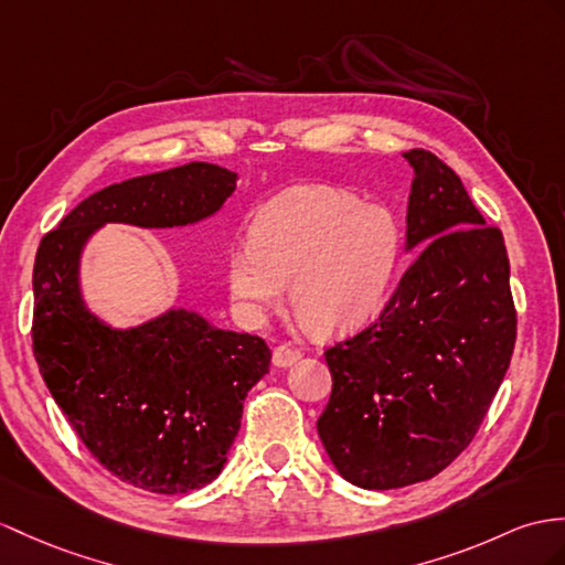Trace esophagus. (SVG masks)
<instances>
[{
  "label": "esophagus",
  "instance_id": "esophagus-1",
  "mask_svg": "<svg viewBox=\"0 0 565 565\" xmlns=\"http://www.w3.org/2000/svg\"><path fill=\"white\" fill-rule=\"evenodd\" d=\"M301 348H295V345H278L273 350V364L275 366H290L295 362L301 360Z\"/></svg>",
  "mask_w": 565,
  "mask_h": 565
}]
</instances>
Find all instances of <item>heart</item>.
I'll return each instance as SVG.
<instances>
[{
    "mask_svg": "<svg viewBox=\"0 0 565 565\" xmlns=\"http://www.w3.org/2000/svg\"><path fill=\"white\" fill-rule=\"evenodd\" d=\"M401 249L386 205L333 186H295L258 211L249 242L232 246L227 285L244 311L264 313L290 282L297 319L313 333H338L379 311Z\"/></svg>",
    "mask_w": 565,
    "mask_h": 565,
    "instance_id": "b5f03b06",
    "label": "heart"
}]
</instances>
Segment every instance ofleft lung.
<instances>
[{"instance_id":"1","label":"left lung","mask_w":565,"mask_h":565,"mask_svg":"<svg viewBox=\"0 0 565 565\" xmlns=\"http://www.w3.org/2000/svg\"><path fill=\"white\" fill-rule=\"evenodd\" d=\"M412 260L379 319L323 352L333 393L319 436L362 489L431 479L472 444L511 364L518 313L503 235L444 160L405 153Z\"/></svg>"}]
</instances>
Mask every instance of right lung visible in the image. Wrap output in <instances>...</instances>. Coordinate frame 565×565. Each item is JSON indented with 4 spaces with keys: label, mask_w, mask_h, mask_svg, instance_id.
<instances>
[{
    "label": "right lung",
    "mask_w": 565,
    "mask_h": 565,
    "mask_svg": "<svg viewBox=\"0 0 565 565\" xmlns=\"http://www.w3.org/2000/svg\"><path fill=\"white\" fill-rule=\"evenodd\" d=\"M237 174L209 162L100 189L40 239L33 354L54 403L105 470L153 493L201 489L223 470L246 393L268 374L266 340L170 311L113 330L78 297V254L103 223L189 225L215 213Z\"/></svg>",
    "instance_id": "right-lung-1"
}]
</instances>
